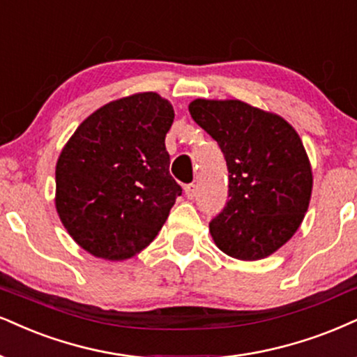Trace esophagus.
Masks as SVG:
<instances>
[{
	"instance_id": "34e87169",
	"label": "esophagus",
	"mask_w": 357,
	"mask_h": 357,
	"mask_svg": "<svg viewBox=\"0 0 357 357\" xmlns=\"http://www.w3.org/2000/svg\"><path fill=\"white\" fill-rule=\"evenodd\" d=\"M183 192H185V197L188 200H193V197L197 195V187L190 183V185H185L183 187Z\"/></svg>"
}]
</instances>
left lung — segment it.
I'll use <instances>...</instances> for the list:
<instances>
[{
  "label": "left lung",
  "instance_id": "1",
  "mask_svg": "<svg viewBox=\"0 0 357 357\" xmlns=\"http://www.w3.org/2000/svg\"><path fill=\"white\" fill-rule=\"evenodd\" d=\"M188 112L217 140L228 167V202L210 223L228 257H270L300 228L313 192V169L294 127L238 99H195Z\"/></svg>",
  "mask_w": 357,
  "mask_h": 357
}]
</instances>
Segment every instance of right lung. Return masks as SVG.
<instances>
[{
	"label": "right lung",
	"mask_w": 357,
	"mask_h": 357,
	"mask_svg": "<svg viewBox=\"0 0 357 357\" xmlns=\"http://www.w3.org/2000/svg\"><path fill=\"white\" fill-rule=\"evenodd\" d=\"M174 117L157 92H135L92 112L66 142L56 162V212L92 257L129 259L164 227L182 193L165 149Z\"/></svg>",
	"instance_id": "1"
}]
</instances>
